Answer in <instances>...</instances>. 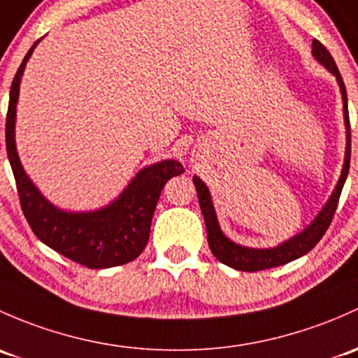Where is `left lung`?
<instances>
[{
  "label": "left lung",
  "mask_w": 358,
  "mask_h": 358,
  "mask_svg": "<svg viewBox=\"0 0 358 358\" xmlns=\"http://www.w3.org/2000/svg\"><path fill=\"white\" fill-rule=\"evenodd\" d=\"M312 56L324 66L329 73L336 77L338 85H340L341 99H343V120H345V130H347V148H345V159L343 168H341V175L338 178L336 187H334L333 194L329 195L328 202L324 208L319 210L317 216L314 217L307 228L302 231L296 233L292 238L285 240L280 245L269 247V248H254V247H243L229 240L223 231H221L220 223H217L216 209H214L213 199H210V192L204 182L199 176H194V185L197 190L199 204H201V210L204 214L206 229H208V242L210 247V252L214 257L223 264L229 266L233 269L247 271V273H254V271H262L269 268H278V266L288 264L289 261L302 257L307 252L317 245L319 240L328 229L331 220L334 216V210L338 208V201H340L341 190H343L345 180L348 176L350 169V120H348V101H347V89H345L343 78H341L340 71H338L336 63H334L333 56L329 51L319 43L317 39L312 41Z\"/></svg>",
  "instance_id": "1"
}]
</instances>
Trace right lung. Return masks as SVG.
Returning <instances> with one entry per match:
<instances>
[{
  "label": "right lung",
  "instance_id": "1",
  "mask_svg": "<svg viewBox=\"0 0 358 358\" xmlns=\"http://www.w3.org/2000/svg\"><path fill=\"white\" fill-rule=\"evenodd\" d=\"M18 66L10 89L6 115V152L17 182L22 210L37 238L58 254L90 269L127 264L142 254L149 240L150 221L161 190L169 178L182 175L180 161L164 159L142 168L122 194L96 210H65L51 204L25 173L15 144V122L20 82L37 44Z\"/></svg>",
  "mask_w": 358,
  "mask_h": 358
}]
</instances>
